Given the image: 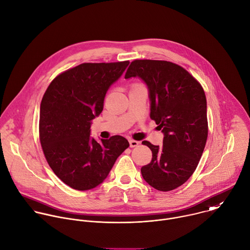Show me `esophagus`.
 Segmentation results:
<instances>
[{
    "mask_svg": "<svg viewBox=\"0 0 250 250\" xmlns=\"http://www.w3.org/2000/svg\"><path fill=\"white\" fill-rule=\"evenodd\" d=\"M138 145H139V142H138V141H136V140H133V139L129 140V146H130L131 148H133V147H136V146H138Z\"/></svg>",
    "mask_w": 250,
    "mask_h": 250,
    "instance_id": "34e87169",
    "label": "esophagus"
}]
</instances>
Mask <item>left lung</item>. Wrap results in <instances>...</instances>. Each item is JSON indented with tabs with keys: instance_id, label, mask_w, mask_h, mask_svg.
<instances>
[{
	"instance_id": "obj_1",
	"label": "left lung",
	"mask_w": 250,
	"mask_h": 250,
	"mask_svg": "<svg viewBox=\"0 0 250 250\" xmlns=\"http://www.w3.org/2000/svg\"><path fill=\"white\" fill-rule=\"evenodd\" d=\"M140 78L148 86L150 118L164 133L163 146L148 141L152 161L141 167L144 180L167 192L196 170L208 133L207 98L201 83L181 66L165 60H134L125 78Z\"/></svg>"
}]
</instances>
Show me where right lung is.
<instances>
[{
  "label": "right lung",
  "instance_id": "obj_1",
  "mask_svg": "<svg viewBox=\"0 0 250 250\" xmlns=\"http://www.w3.org/2000/svg\"><path fill=\"white\" fill-rule=\"evenodd\" d=\"M128 64H80L58 75L42 96L39 132L44 157L55 175L75 190L101 184L129 146L121 135L100 143L90 137L91 121L101 114L109 87Z\"/></svg>",
  "mask_w": 250,
  "mask_h": 250
}]
</instances>
